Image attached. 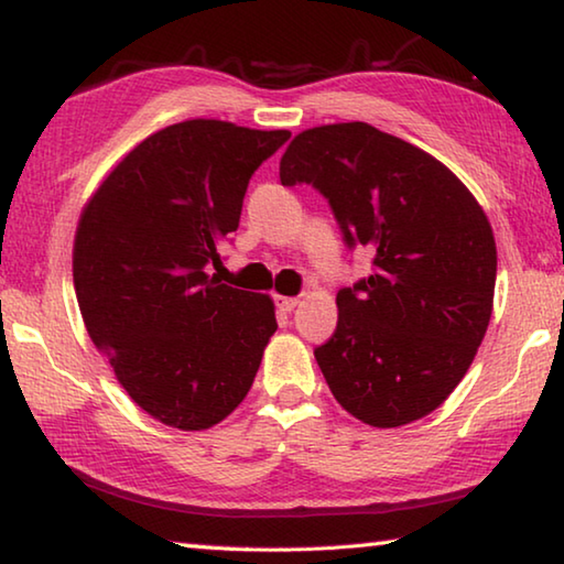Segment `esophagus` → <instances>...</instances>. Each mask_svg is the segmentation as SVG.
Instances as JSON below:
<instances>
[{"instance_id": "1", "label": "esophagus", "mask_w": 564, "mask_h": 564, "mask_svg": "<svg viewBox=\"0 0 564 564\" xmlns=\"http://www.w3.org/2000/svg\"><path fill=\"white\" fill-rule=\"evenodd\" d=\"M299 303L301 301L291 299V295H275V305H279V311H283V313H291Z\"/></svg>"}]
</instances>
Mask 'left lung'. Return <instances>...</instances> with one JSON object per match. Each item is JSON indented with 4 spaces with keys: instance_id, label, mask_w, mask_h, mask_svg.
Returning <instances> with one entry per match:
<instances>
[{
    "instance_id": "8db88e82",
    "label": "left lung",
    "mask_w": 564,
    "mask_h": 564,
    "mask_svg": "<svg viewBox=\"0 0 564 564\" xmlns=\"http://www.w3.org/2000/svg\"><path fill=\"white\" fill-rule=\"evenodd\" d=\"M281 184H313L373 273L336 295L338 326L316 348L352 417L398 427L433 413L470 368L492 316L498 248L482 206L427 151L366 121L301 131Z\"/></svg>"
}]
</instances>
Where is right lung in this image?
<instances>
[{
    "instance_id": "obj_1",
    "label": "right lung",
    "mask_w": 564,
    "mask_h": 564,
    "mask_svg": "<svg viewBox=\"0 0 564 564\" xmlns=\"http://www.w3.org/2000/svg\"><path fill=\"white\" fill-rule=\"evenodd\" d=\"M291 131L188 119L151 133L84 206L74 289L84 326L129 398L178 431L241 405L279 328L271 295L214 275L248 178Z\"/></svg>"
}]
</instances>
